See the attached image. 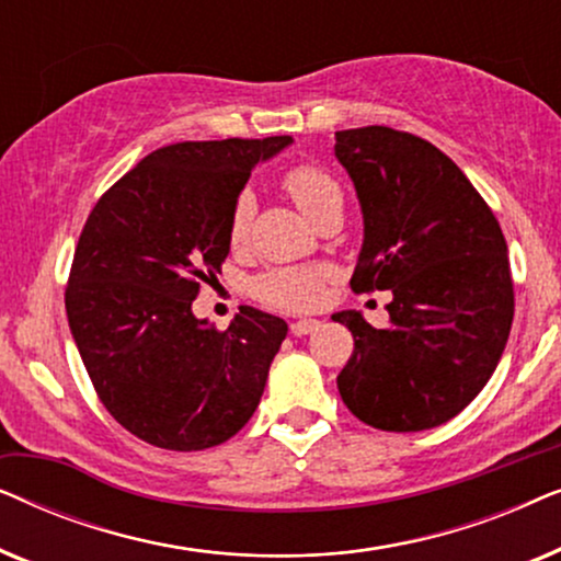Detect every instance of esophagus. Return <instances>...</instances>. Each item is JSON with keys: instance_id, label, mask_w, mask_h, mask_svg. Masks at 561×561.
<instances>
[{"instance_id": "esophagus-1", "label": "esophagus", "mask_w": 561, "mask_h": 561, "mask_svg": "<svg viewBox=\"0 0 561 561\" xmlns=\"http://www.w3.org/2000/svg\"><path fill=\"white\" fill-rule=\"evenodd\" d=\"M317 329H319V321L317 319H298V321H294V324H290V334L304 336V334L317 332Z\"/></svg>"}]
</instances>
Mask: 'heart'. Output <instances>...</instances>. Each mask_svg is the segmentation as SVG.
Returning <instances> with one entry per match:
<instances>
[{
  "label": "heart",
  "instance_id": "obj_1",
  "mask_svg": "<svg viewBox=\"0 0 561 561\" xmlns=\"http://www.w3.org/2000/svg\"><path fill=\"white\" fill-rule=\"evenodd\" d=\"M280 183L311 221H319L324 214L342 209L344 204L340 181L313 160L288 165L280 175ZM252 217H255V198L248 191H242L234 198L232 214H229V242L242 244L248 240ZM321 275L324 273L319 267H273V271L257 275L252 283V294L257 301L275 306V309H311L321 296Z\"/></svg>",
  "mask_w": 561,
  "mask_h": 561
}]
</instances>
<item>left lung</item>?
Segmentation results:
<instances>
[{
	"mask_svg": "<svg viewBox=\"0 0 561 561\" xmlns=\"http://www.w3.org/2000/svg\"><path fill=\"white\" fill-rule=\"evenodd\" d=\"M357 188L365 242L350 286L393 290L390 324L334 313L355 350L336 388L363 424L424 432L485 388L513 324L508 244L495 214L451 158L382 125L336 133Z\"/></svg>",
	"mask_w": 561,
	"mask_h": 561,
	"instance_id": "1",
	"label": "left lung"
}]
</instances>
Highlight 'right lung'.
Masks as SVG:
<instances>
[{"instance_id": "obj_1", "label": "right lung", "mask_w": 561, "mask_h": 561, "mask_svg": "<svg viewBox=\"0 0 561 561\" xmlns=\"http://www.w3.org/2000/svg\"><path fill=\"white\" fill-rule=\"evenodd\" d=\"M263 140L152 150L102 194L76 244L68 327L104 409L152 447L198 451L248 424L288 324L242 306L227 329L191 304L229 255V214Z\"/></svg>"}]
</instances>
